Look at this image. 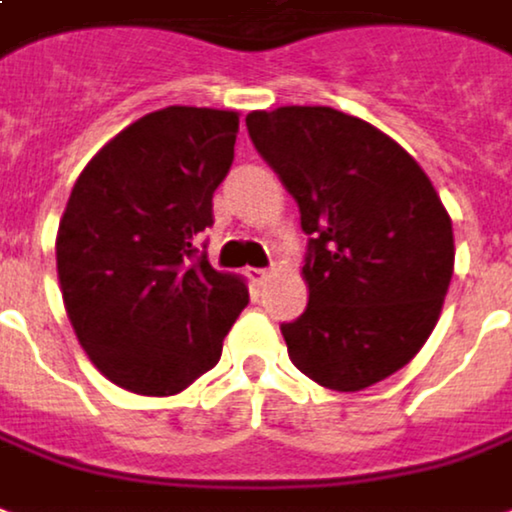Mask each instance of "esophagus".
<instances>
[{
	"mask_svg": "<svg viewBox=\"0 0 512 512\" xmlns=\"http://www.w3.org/2000/svg\"><path fill=\"white\" fill-rule=\"evenodd\" d=\"M248 275H251L253 283H261L264 278H267V270H264V267H251V270H248Z\"/></svg>",
	"mask_w": 512,
	"mask_h": 512,
	"instance_id": "34e87169",
	"label": "esophagus"
}]
</instances>
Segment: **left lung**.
<instances>
[{"label":"left lung","instance_id":"left-lung-1","mask_svg":"<svg viewBox=\"0 0 512 512\" xmlns=\"http://www.w3.org/2000/svg\"><path fill=\"white\" fill-rule=\"evenodd\" d=\"M300 204L308 308L281 324L292 363L341 393L404 368L436 327L453 278V223L417 160L327 106L245 119Z\"/></svg>","mask_w":512,"mask_h":512}]
</instances>
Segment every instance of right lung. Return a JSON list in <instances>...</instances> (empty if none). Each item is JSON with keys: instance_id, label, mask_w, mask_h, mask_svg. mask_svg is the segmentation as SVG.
<instances>
[{"instance_id": "1", "label": "right lung", "mask_w": 512, "mask_h": 512, "mask_svg": "<svg viewBox=\"0 0 512 512\" xmlns=\"http://www.w3.org/2000/svg\"><path fill=\"white\" fill-rule=\"evenodd\" d=\"M240 117L169 106L108 141L73 185L57 234L67 316L100 374L174 395L215 368L248 286L199 248Z\"/></svg>"}]
</instances>
